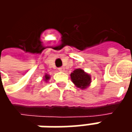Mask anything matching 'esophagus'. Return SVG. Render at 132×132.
I'll list each match as a JSON object with an SVG mask.
<instances>
[{"label": "esophagus", "mask_w": 132, "mask_h": 132, "mask_svg": "<svg viewBox=\"0 0 132 132\" xmlns=\"http://www.w3.org/2000/svg\"><path fill=\"white\" fill-rule=\"evenodd\" d=\"M58 70L59 71H60V72H63L64 70V68H59Z\"/></svg>", "instance_id": "1"}]
</instances>
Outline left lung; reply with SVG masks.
I'll return each mask as SVG.
<instances>
[{
	"label": "left lung",
	"mask_w": 132,
	"mask_h": 132,
	"mask_svg": "<svg viewBox=\"0 0 132 132\" xmlns=\"http://www.w3.org/2000/svg\"><path fill=\"white\" fill-rule=\"evenodd\" d=\"M70 78L76 87L84 89L87 88L91 83V76L82 69L74 70L70 73Z\"/></svg>",
	"instance_id": "obj_1"
}]
</instances>
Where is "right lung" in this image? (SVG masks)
Wrapping results in <instances>:
<instances>
[{
	"instance_id": "1",
	"label": "right lung",
	"mask_w": 132,
	"mask_h": 132,
	"mask_svg": "<svg viewBox=\"0 0 132 132\" xmlns=\"http://www.w3.org/2000/svg\"><path fill=\"white\" fill-rule=\"evenodd\" d=\"M43 79H44V81H46V82H47L48 80L50 79V76H49L48 74H45V76H44Z\"/></svg>"
}]
</instances>
